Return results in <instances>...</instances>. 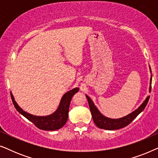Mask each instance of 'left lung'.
Returning <instances> with one entry per match:
<instances>
[{"label":"left lung","mask_w":158,"mask_h":158,"mask_svg":"<svg viewBox=\"0 0 158 158\" xmlns=\"http://www.w3.org/2000/svg\"><path fill=\"white\" fill-rule=\"evenodd\" d=\"M151 82H152V76H151L150 80V91H151ZM86 98L88 99V104H89V108L91 112L93 119L94 122L97 127L100 129H108V130H114V129H118L123 127L127 126V125L130 124L139 114L144 109V108L148 104L149 98L150 96H148L146 98V100L144 101L143 103L138 108L137 110H135V111H133L132 113H131L129 115H127L124 117L118 118V119H112V118H109L107 117H105L104 116H103L101 114L97 108L95 106L94 103L91 101L89 97L86 96Z\"/></svg>","instance_id":"1"}]
</instances>
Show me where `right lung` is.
Instances as JSON below:
<instances>
[{
	"mask_svg": "<svg viewBox=\"0 0 158 158\" xmlns=\"http://www.w3.org/2000/svg\"><path fill=\"white\" fill-rule=\"evenodd\" d=\"M78 88H75L67 92L62 96L60 106L58 107L57 111L54 114L47 116H36L27 113L19 106L11 94H10V96H11L13 103L17 111L27 119H29L30 122L33 123L36 127L42 130L54 131L60 129L65 124L68 118L69 106H70L71 98L75 93L78 91Z\"/></svg>",
	"mask_w": 158,
	"mask_h": 158,
	"instance_id": "right-lung-1",
	"label": "right lung"
}]
</instances>
